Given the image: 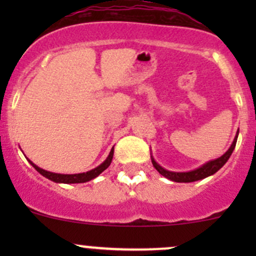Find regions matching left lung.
<instances>
[{
	"label": "left lung",
	"instance_id": "left-lung-1",
	"mask_svg": "<svg viewBox=\"0 0 256 256\" xmlns=\"http://www.w3.org/2000/svg\"><path fill=\"white\" fill-rule=\"evenodd\" d=\"M238 134H239V130H238V132H236V138H234L232 146L229 147V150L223 154V156H220L219 158H216V160H213V161H209V162H207V164H203V166L193 170V171H190V172L167 171V170H164V167L160 166V164L154 161V157L151 156L152 164H154V168H156L157 171L162 174V176L168 178V180H174V182L188 183V182H194V180H203V178L212 176V174H216V171H219V170H220L222 167L226 164V161H228L229 157H230V154H233L234 148H236V140H238Z\"/></svg>",
	"mask_w": 256,
	"mask_h": 256
}]
</instances>
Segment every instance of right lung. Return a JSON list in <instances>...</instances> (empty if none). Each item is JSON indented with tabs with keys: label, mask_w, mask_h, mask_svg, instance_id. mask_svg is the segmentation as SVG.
Here are the masks:
<instances>
[{
	"label": "right lung",
	"mask_w": 256,
	"mask_h": 256,
	"mask_svg": "<svg viewBox=\"0 0 256 256\" xmlns=\"http://www.w3.org/2000/svg\"><path fill=\"white\" fill-rule=\"evenodd\" d=\"M112 156H114V147L112 148V151H110L108 158L105 160L102 164H99L96 168L92 170V171L84 172V174H53V172H48V171H46V170L40 168V167L36 166V164H33L32 161H30V160H28V161H30V164H32V166L34 167V168L37 170V171L40 172L42 176L48 178V180H53V182H56V183H84V182H88V180H92V178L98 177L100 174H102V172H104L105 170L110 166V164H112Z\"/></svg>",
	"instance_id": "obj_1"
}]
</instances>
